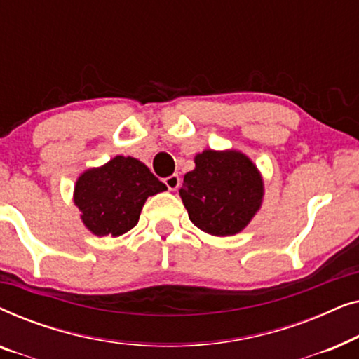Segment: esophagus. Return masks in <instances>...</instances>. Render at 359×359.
Listing matches in <instances>:
<instances>
[{
	"label": "esophagus",
	"mask_w": 359,
	"mask_h": 359,
	"mask_svg": "<svg viewBox=\"0 0 359 359\" xmlns=\"http://www.w3.org/2000/svg\"><path fill=\"white\" fill-rule=\"evenodd\" d=\"M165 184L170 191H176L181 184V178L178 175H171V176H168V178H165Z\"/></svg>",
	"instance_id": "obj_1"
}]
</instances>
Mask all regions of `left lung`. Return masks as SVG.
<instances>
[{"label": "left lung", "instance_id": "left-lung-1", "mask_svg": "<svg viewBox=\"0 0 359 359\" xmlns=\"http://www.w3.org/2000/svg\"><path fill=\"white\" fill-rule=\"evenodd\" d=\"M184 175L180 196L189 220L205 233L227 237L243 230L262 208L263 178L237 150H204Z\"/></svg>", "mask_w": 359, "mask_h": 359}]
</instances>
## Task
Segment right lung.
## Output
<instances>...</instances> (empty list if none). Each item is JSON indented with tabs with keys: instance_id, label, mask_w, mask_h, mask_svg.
<instances>
[{
	"instance_id": "obj_1",
	"label": "right lung",
	"mask_w": 359,
	"mask_h": 359,
	"mask_svg": "<svg viewBox=\"0 0 359 359\" xmlns=\"http://www.w3.org/2000/svg\"><path fill=\"white\" fill-rule=\"evenodd\" d=\"M161 191L166 186L142 161L117 155L78 178L73 201L91 233L119 237L139 222L147 198Z\"/></svg>"
}]
</instances>
